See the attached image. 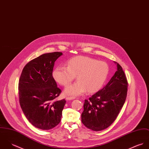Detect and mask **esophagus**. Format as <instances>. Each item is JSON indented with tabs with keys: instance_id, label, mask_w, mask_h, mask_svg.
<instances>
[{
	"instance_id": "34e87169",
	"label": "esophagus",
	"mask_w": 149,
	"mask_h": 149,
	"mask_svg": "<svg viewBox=\"0 0 149 149\" xmlns=\"http://www.w3.org/2000/svg\"><path fill=\"white\" fill-rule=\"evenodd\" d=\"M66 100H73V99H75V98L74 97H66Z\"/></svg>"
}]
</instances>
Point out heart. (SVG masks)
<instances>
[{
  "mask_svg": "<svg viewBox=\"0 0 149 149\" xmlns=\"http://www.w3.org/2000/svg\"><path fill=\"white\" fill-rule=\"evenodd\" d=\"M109 72V68L105 62L88 56H78L68 61L67 67H56L52 72V77L59 84L67 86L77 76L78 81L65 90L67 95L76 97L87 91L89 93L98 91L106 82Z\"/></svg>",
  "mask_w": 149,
  "mask_h": 149,
  "instance_id": "1",
  "label": "heart"
}]
</instances>
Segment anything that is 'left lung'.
Instances as JSON below:
<instances>
[{"mask_svg":"<svg viewBox=\"0 0 149 149\" xmlns=\"http://www.w3.org/2000/svg\"><path fill=\"white\" fill-rule=\"evenodd\" d=\"M114 63L117 70L110 81L88 100H84L82 122L93 131H101L110 126L126 100L127 81L122 67Z\"/></svg>","mask_w":149,"mask_h":149,"instance_id":"left-lung-1","label":"left lung"}]
</instances>
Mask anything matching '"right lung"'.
Masks as SVG:
<instances>
[{
	"label": "right lung",
	"mask_w": 149,
	"mask_h": 149,
	"mask_svg": "<svg viewBox=\"0 0 149 149\" xmlns=\"http://www.w3.org/2000/svg\"><path fill=\"white\" fill-rule=\"evenodd\" d=\"M62 52L41 55L23 68L19 82L20 107L29 121L38 129L50 130L61 120L65 99L56 100L61 93L52 77L54 63Z\"/></svg>",
	"instance_id": "1"
}]
</instances>
